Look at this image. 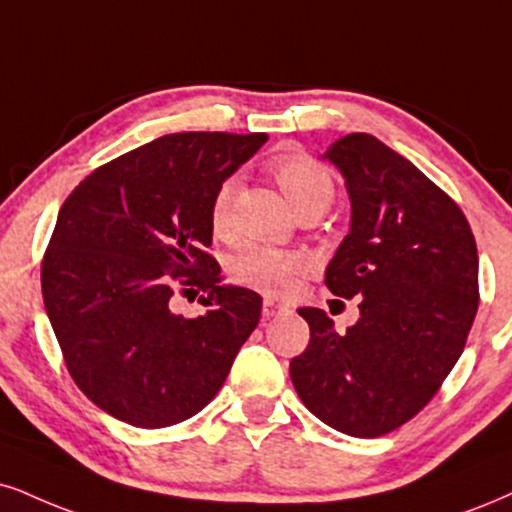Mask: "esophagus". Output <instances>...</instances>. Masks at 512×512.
Masks as SVG:
<instances>
[{
	"mask_svg": "<svg viewBox=\"0 0 512 512\" xmlns=\"http://www.w3.org/2000/svg\"><path fill=\"white\" fill-rule=\"evenodd\" d=\"M289 308L285 304H277L275 299L263 301V318H277V315H285Z\"/></svg>",
	"mask_w": 512,
	"mask_h": 512,
	"instance_id": "1",
	"label": "esophagus"
}]
</instances>
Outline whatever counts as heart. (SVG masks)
Returning a JSON list of instances; mask_svg holds the SVG:
<instances>
[{"label":"heart","mask_w":512,"mask_h":512,"mask_svg":"<svg viewBox=\"0 0 512 512\" xmlns=\"http://www.w3.org/2000/svg\"><path fill=\"white\" fill-rule=\"evenodd\" d=\"M270 173L289 206L301 211H327L334 199L332 173L323 163L306 154H282L270 161ZM237 194V180L230 178L216 189L211 201V227L218 237H225L232 227V201ZM306 266L304 256L289 251L251 246L235 261V280L246 287L261 289L268 294H285L294 285L296 273Z\"/></svg>","instance_id":"obj_1"}]
</instances>
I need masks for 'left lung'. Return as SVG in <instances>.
Here are the masks:
<instances>
[{
  "label": "left lung",
  "mask_w": 512,
  "mask_h": 512,
  "mask_svg": "<svg viewBox=\"0 0 512 512\" xmlns=\"http://www.w3.org/2000/svg\"><path fill=\"white\" fill-rule=\"evenodd\" d=\"M323 159L351 201L325 285L358 296L361 318L339 334L325 311L299 308L311 342L289 375L315 418L372 439L420 413L463 353L479 304L477 244L453 199L377 137L351 132Z\"/></svg>",
  "instance_id": "obj_1"
}]
</instances>
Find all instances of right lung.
Returning <instances> with one entry per match:
<instances>
[{"label":"right lung","instance_id":"right-lung-1","mask_svg":"<svg viewBox=\"0 0 512 512\" xmlns=\"http://www.w3.org/2000/svg\"><path fill=\"white\" fill-rule=\"evenodd\" d=\"M263 132H175L87 175L63 201L42 261V296L68 372L92 403L142 427L197 415L256 330L261 296L223 285L211 246L216 189L266 144ZM209 311H169L172 280Z\"/></svg>","mask_w":512,"mask_h":512}]
</instances>
